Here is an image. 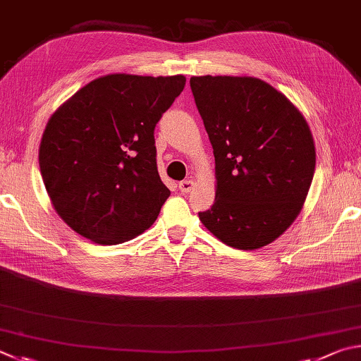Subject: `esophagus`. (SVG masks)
<instances>
[{
	"instance_id": "obj_1",
	"label": "esophagus",
	"mask_w": 361,
	"mask_h": 361,
	"mask_svg": "<svg viewBox=\"0 0 361 361\" xmlns=\"http://www.w3.org/2000/svg\"><path fill=\"white\" fill-rule=\"evenodd\" d=\"M195 187V182L193 180H182V182H179V190L180 192H184V193H188V192H192V188Z\"/></svg>"
}]
</instances>
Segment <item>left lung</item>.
I'll list each match as a JSON object with an SVG mask.
<instances>
[{
	"mask_svg": "<svg viewBox=\"0 0 361 361\" xmlns=\"http://www.w3.org/2000/svg\"><path fill=\"white\" fill-rule=\"evenodd\" d=\"M190 87L216 157V201L200 220L230 247L268 245L300 216L315 169L305 116L250 75H193Z\"/></svg>",
	"mask_w": 361,
	"mask_h": 361,
	"instance_id": "8db88e82",
	"label": "left lung"
}]
</instances>
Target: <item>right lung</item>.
Here are the masks:
<instances>
[{
	"mask_svg": "<svg viewBox=\"0 0 361 361\" xmlns=\"http://www.w3.org/2000/svg\"><path fill=\"white\" fill-rule=\"evenodd\" d=\"M185 75L114 73L93 79L50 116L39 168L55 212L101 245L136 238L169 190L157 171L154 130Z\"/></svg>",
	"mask_w": 361,
	"mask_h": 361,
	"instance_id": "add662e5",
	"label": "right lung"
}]
</instances>
